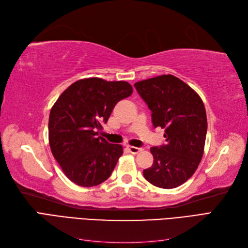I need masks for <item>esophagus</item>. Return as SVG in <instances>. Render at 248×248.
<instances>
[{"instance_id": "obj_1", "label": "esophagus", "mask_w": 248, "mask_h": 248, "mask_svg": "<svg viewBox=\"0 0 248 248\" xmlns=\"http://www.w3.org/2000/svg\"><path fill=\"white\" fill-rule=\"evenodd\" d=\"M127 149L129 150V152L132 154H138L141 151V148H138V147H133V146H127Z\"/></svg>"}]
</instances>
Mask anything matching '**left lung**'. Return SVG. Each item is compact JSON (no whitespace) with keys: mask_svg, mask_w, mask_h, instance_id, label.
Instances as JSON below:
<instances>
[{"mask_svg":"<svg viewBox=\"0 0 248 248\" xmlns=\"http://www.w3.org/2000/svg\"><path fill=\"white\" fill-rule=\"evenodd\" d=\"M134 87L152 111L153 126L164 128L167 141L150 149L154 161L142 174L159 188H175L194 174L204 153V103L193 89L171 74L138 81Z\"/></svg>","mask_w":248,"mask_h":248,"instance_id":"obj_1","label":"left lung"}]
</instances>
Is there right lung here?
Listing matches in <instances>:
<instances>
[{
  "instance_id": "add662e5",
  "label": "right lung",
  "mask_w": 248,
  "mask_h": 248,
  "mask_svg": "<svg viewBox=\"0 0 248 248\" xmlns=\"http://www.w3.org/2000/svg\"><path fill=\"white\" fill-rule=\"evenodd\" d=\"M127 81L90 78L73 82L50 109L48 140L51 153L70 181L92 187L106 181L123 154L99 130L116 104L132 94Z\"/></svg>"
}]
</instances>
